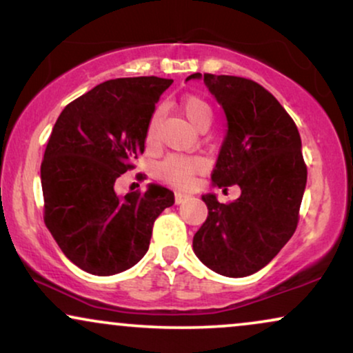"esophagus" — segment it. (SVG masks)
<instances>
[{"label": "esophagus", "instance_id": "1", "mask_svg": "<svg viewBox=\"0 0 353 353\" xmlns=\"http://www.w3.org/2000/svg\"><path fill=\"white\" fill-rule=\"evenodd\" d=\"M188 199H190V194H186V192H181V191L175 192V202H176V204H183V202H186Z\"/></svg>", "mask_w": 353, "mask_h": 353}]
</instances>
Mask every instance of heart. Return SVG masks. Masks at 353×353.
Returning <instances> with one entry per match:
<instances>
[{
	"label": "heart",
	"mask_w": 353,
	"mask_h": 353,
	"mask_svg": "<svg viewBox=\"0 0 353 353\" xmlns=\"http://www.w3.org/2000/svg\"><path fill=\"white\" fill-rule=\"evenodd\" d=\"M181 110L186 115V119L194 125L196 128L209 127L212 119V110L209 104L204 99L197 98V96H186L181 101ZM159 112H154L151 120L148 123V139L151 141L156 134ZM205 168L204 159L199 156H186V154H170L159 162L157 165V176L168 185L186 188L190 186L197 173H201Z\"/></svg>",
	"instance_id": "obj_1"
}]
</instances>
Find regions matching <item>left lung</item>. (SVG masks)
<instances>
[{"label":"left lung","instance_id":"obj_1","mask_svg":"<svg viewBox=\"0 0 353 353\" xmlns=\"http://www.w3.org/2000/svg\"><path fill=\"white\" fill-rule=\"evenodd\" d=\"M226 117V134L212 172L215 186L238 185L241 196L221 204L204 194L209 215L192 238L205 267L230 278L249 276L291 239L307 185L302 141L294 120L274 96L249 79L192 74Z\"/></svg>","mask_w":353,"mask_h":353}]
</instances>
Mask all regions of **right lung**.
<instances>
[{"mask_svg":"<svg viewBox=\"0 0 353 353\" xmlns=\"http://www.w3.org/2000/svg\"><path fill=\"white\" fill-rule=\"evenodd\" d=\"M173 80L104 81L56 120L41 162L45 223L62 252L86 273L132 268L149 249L152 225L175 196L161 185L115 194V180L144 152L156 103Z\"/></svg>","mask_w":353,"mask_h":353,"instance_id":"right-lung-1","label":"right lung"}]
</instances>
